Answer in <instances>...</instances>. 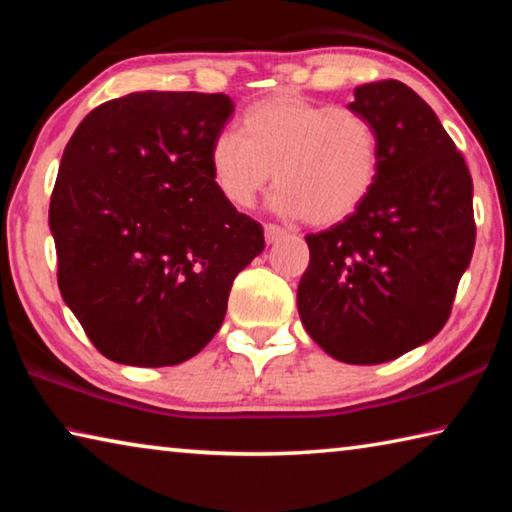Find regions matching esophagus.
<instances>
[{"label":"esophagus","mask_w":512,"mask_h":512,"mask_svg":"<svg viewBox=\"0 0 512 512\" xmlns=\"http://www.w3.org/2000/svg\"><path fill=\"white\" fill-rule=\"evenodd\" d=\"M284 235H287V230L280 228V225H273V223H266L264 225V239L266 244H277Z\"/></svg>","instance_id":"1"}]
</instances>
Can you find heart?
I'll use <instances>...</instances> for the list:
<instances>
[{
	"instance_id": "b5f03b06",
	"label": "heart",
	"mask_w": 512,
	"mask_h": 512,
	"mask_svg": "<svg viewBox=\"0 0 512 512\" xmlns=\"http://www.w3.org/2000/svg\"><path fill=\"white\" fill-rule=\"evenodd\" d=\"M207 167L216 192L253 207L275 180L271 207L287 219L332 225L366 203L379 176V135L361 112L280 92L250 106L237 133L214 137Z\"/></svg>"
}]
</instances>
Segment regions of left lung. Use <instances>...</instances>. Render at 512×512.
Here are the masks:
<instances>
[{
	"mask_svg": "<svg viewBox=\"0 0 512 512\" xmlns=\"http://www.w3.org/2000/svg\"><path fill=\"white\" fill-rule=\"evenodd\" d=\"M348 108L377 128L379 176L357 212L305 237L298 311L329 357L372 366L431 341L447 323L476 239L472 176L409 85H359Z\"/></svg>",
	"mask_w": 512,
	"mask_h": 512,
	"instance_id": "obj_1",
	"label": "left lung"
}]
</instances>
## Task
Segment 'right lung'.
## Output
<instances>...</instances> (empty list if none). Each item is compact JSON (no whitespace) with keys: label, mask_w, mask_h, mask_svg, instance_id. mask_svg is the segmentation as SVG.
Listing matches in <instances>:
<instances>
[{"label":"right lung","mask_w":512,"mask_h":512,"mask_svg":"<svg viewBox=\"0 0 512 512\" xmlns=\"http://www.w3.org/2000/svg\"><path fill=\"white\" fill-rule=\"evenodd\" d=\"M225 94L133 92L94 108L49 203L58 289L103 357L140 368L201 352L264 230L216 192L207 153Z\"/></svg>","instance_id":"obj_1"}]
</instances>
